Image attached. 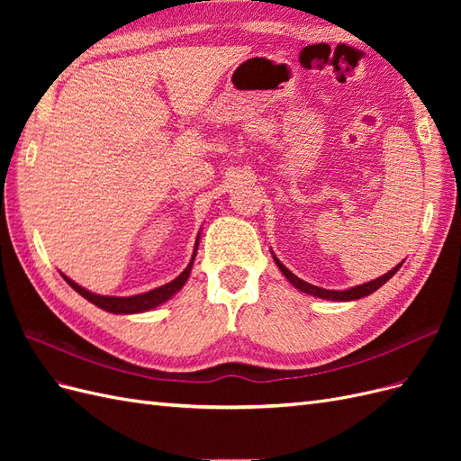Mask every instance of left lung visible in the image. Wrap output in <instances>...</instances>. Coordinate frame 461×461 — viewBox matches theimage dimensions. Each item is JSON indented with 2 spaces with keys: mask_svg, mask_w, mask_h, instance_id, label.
<instances>
[{
  "mask_svg": "<svg viewBox=\"0 0 461 461\" xmlns=\"http://www.w3.org/2000/svg\"><path fill=\"white\" fill-rule=\"evenodd\" d=\"M273 259H275V263H276V267L283 271V275L288 278V283L292 285V286H296L298 290H302V292H305V294H312V296H317V298H323V300H332V302H350V300H359V298H366V296H369V294H373L375 290H379L388 278H393L394 275H396V271L402 267V263H398L394 269H390L388 273H384L383 276H379V278H375V281H369V283H364V285H357V286H352V288H348V290H327V288H319V286H315V285H310V283H305V281H302V278H298L294 273L292 271H288L285 265L276 259V256H273Z\"/></svg>",
  "mask_w": 461,
  "mask_h": 461,
  "instance_id": "8db88e82",
  "label": "left lung"
}]
</instances>
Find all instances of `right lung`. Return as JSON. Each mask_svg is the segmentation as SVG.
<instances>
[{"instance_id":"right-lung-1","label":"right lung","mask_w":461,"mask_h":461,"mask_svg":"<svg viewBox=\"0 0 461 461\" xmlns=\"http://www.w3.org/2000/svg\"><path fill=\"white\" fill-rule=\"evenodd\" d=\"M198 244H200V234H198V239H196V244H194V254H192L190 263L186 265V269L175 278V281L167 283V285H163L159 288H153L149 292H144V294H136V296H102V294H94V292H90L86 288H82L80 285L71 281V278H68L67 275H63V278L68 283V286L75 288L78 292L82 298H86L88 302L97 305V308H102L104 312L122 313V315L149 312L153 308H158V305L165 303L167 300H171L176 294V292L185 286V283L188 281V276H190L194 259H196Z\"/></svg>"}]
</instances>
